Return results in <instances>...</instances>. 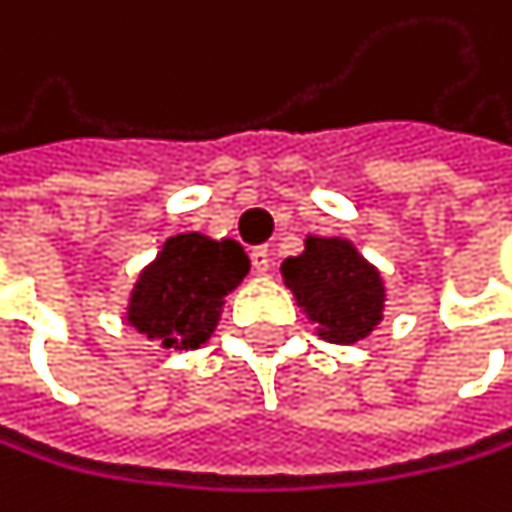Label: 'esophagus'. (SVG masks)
I'll return each instance as SVG.
<instances>
[{"mask_svg":"<svg viewBox=\"0 0 512 512\" xmlns=\"http://www.w3.org/2000/svg\"><path fill=\"white\" fill-rule=\"evenodd\" d=\"M270 264H273V258H270V248L267 245L251 248V267H254V273H267Z\"/></svg>","mask_w":512,"mask_h":512,"instance_id":"34e87169","label":"esophagus"}]
</instances>
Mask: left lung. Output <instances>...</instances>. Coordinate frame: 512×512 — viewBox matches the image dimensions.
<instances>
[{
    "label": "left lung",
    "mask_w": 512,
    "mask_h": 512,
    "mask_svg": "<svg viewBox=\"0 0 512 512\" xmlns=\"http://www.w3.org/2000/svg\"><path fill=\"white\" fill-rule=\"evenodd\" d=\"M283 283L321 336L330 343H355L384 318V283L346 239H311L299 258H286Z\"/></svg>",
    "instance_id": "1"
}]
</instances>
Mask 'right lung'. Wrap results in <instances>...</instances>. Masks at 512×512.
<instances>
[{
    "mask_svg": "<svg viewBox=\"0 0 512 512\" xmlns=\"http://www.w3.org/2000/svg\"><path fill=\"white\" fill-rule=\"evenodd\" d=\"M248 258L229 239L188 232L163 245L131 292L128 321L166 349H198L213 333L223 299L242 283Z\"/></svg>",
    "mask_w": 512,
    "mask_h": 512,
    "instance_id": "1",
    "label": "right lung"
}]
</instances>
